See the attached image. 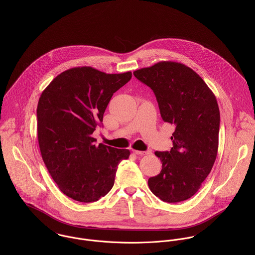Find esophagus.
I'll list each match as a JSON object with an SVG mask.
<instances>
[{
    "label": "esophagus",
    "mask_w": 255,
    "mask_h": 255,
    "mask_svg": "<svg viewBox=\"0 0 255 255\" xmlns=\"http://www.w3.org/2000/svg\"><path fill=\"white\" fill-rule=\"evenodd\" d=\"M133 153L136 155H147L149 154V151H139V150H133Z\"/></svg>",
    "instance_id": "esophagus-1"
}]
</instances>
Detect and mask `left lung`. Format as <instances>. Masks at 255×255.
<instances>
[{
  "label": "left lung",
  "instance_id": "left-lung-1",
  "mask_svg": "<svg viewBox=\"0 0 255 255\" xmlns=\"http://www.w3.org/2000/svg\"><path fill=\"white\" fill-rule=\"evenodd\" d=\"M133 74L153 90L163 121L175 126L171 150L155 152L162 170L148 180L149 188L165 202L186 200L200 188L217 157L216 97L197 73L181 63L160 62Z\"/></svg>",
  "mask_w": 255,
  "mask_h": 255
}]
</instances>
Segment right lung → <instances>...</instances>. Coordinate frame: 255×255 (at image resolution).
<instances>
[{
    "label": "right lung",
    "instance_id": "obj_1",
    "mask_svg": "<svg viewBox=\"0 0 255 255\" xmlns=\"http://www.w3.org/2000/svg\"><path fill=\"white\" fill-rule=\"evenodd\" d=\"M131 73H102L73 68L56 76L37 106V135L42 159L60 190L73 200L94 202L114 185L118 165L129 150L100 143L92 133L103 122L113 94Z\"/></svg>",
    "mask_w": 255,
    "mask_h": 255
}]
</instances>
